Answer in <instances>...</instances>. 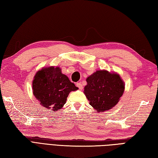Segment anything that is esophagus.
<instances>
[{
  "instance_id": "34e87169",
  "label": "esophagus",
  "mask_w": 158,
  "mask_h": 158,
  "mask_svg": "<svg viewBox=\"0 0 158 158\" xmlns=\"http://www.w3.org/2000/svg\"><path fill=\"white\" fill-rule=\"evenodd\" d=\"M76 85H77V87H78V88H79L80 89H83V85H82L81 82L77 83H76Z\"/></svg>"
}]
</instances>
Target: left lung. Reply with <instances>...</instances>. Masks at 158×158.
Masks as SVG:
<instances>
[{
    "mask_svg": "<svg viewBox=\"0 0 158 158\" xmlns=\"http://www.w3.org/2000/svg\"><path fill=\"white\" fill-rule=\"evenodd\" d=\"M84 94L89 105L98 112L115 106L122 96L125 84L118 74L105 70H97L86 79Z\"/></svg>",
    "mask_w": 158,
    "mask_h": 158,
    "instance_id": "obj_1",
    "label": "left lung"
}]
</instances>
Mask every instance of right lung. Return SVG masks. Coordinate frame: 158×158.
<instances>
[{"label":"right lung","instance_id":"add662e5","mask_svg":"<svg viewBox=\"0 0 158 158\" xmlns=\"http://www.w3.org/2000/svg\"><path fill=\"white\" fill-rule=\"evenodd\" d=\"M78 88L62 73L60 67L49 66L36 72L32 81L33 94L48 109L58 110L66 103L69 93Z\"/></svg>","mask_w":158,"mask_h":158}]
</instances>
